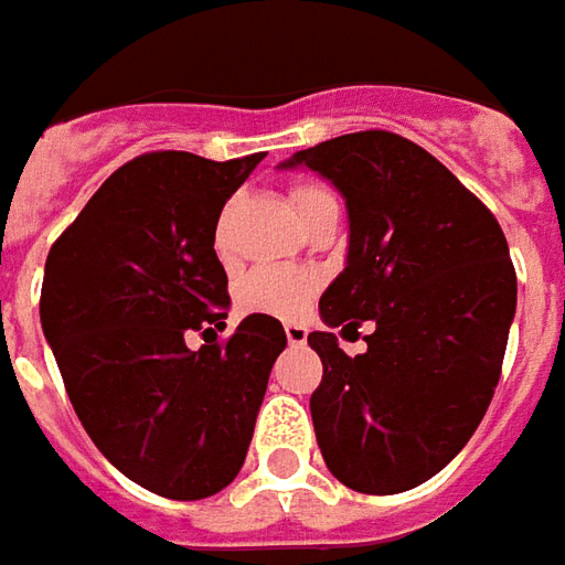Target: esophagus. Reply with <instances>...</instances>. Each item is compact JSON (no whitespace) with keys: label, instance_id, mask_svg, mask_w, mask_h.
<instances>
[{"label":"esophagus","instance_id":"1","mask_svg":"<svg viewBox=\"0 0 565 565\" xmlns=\"http://www.w3.org/2000/svg\"><path fill=\"white\" fill-rule=\"evenodd\" d=\"M284 334H287V341L294 343H306V338H309V331L302 328V324H284Z\"/></svg>","mask_w":565,"mask_h":565}]
</instances>
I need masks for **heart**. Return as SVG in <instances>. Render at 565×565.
I'll return each mask as SVG.
<instances>
[{
    "label": "heart",
    "instance_id": "obj_1",
    "mask_svg": "<svg viewBox=\"0 0 565 565\" xmlns=\"http://www.w3.org/2000/svg\"><path fill=\"white\" fill-rule=\"evenodd\" d=\"M324 200H331V193H324L316 184H297L290 190V203L297 209V215H306L309 209H316ZM212 246L218 253V259H231V237H227V209L222 218L215 222L212 231ZM319 290V278L312 271L300 268H281V265H263L253 268L237 287V306L253 316H271V319H300L309 309V302Z\"/></svg>",
    "mask_w": 565,
    "mask_h": 565
}]
</instances>
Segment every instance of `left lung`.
<instances>
[{
	"instance_id": "obj_1",
	"label": "left lung",
	"mask_w": 565,
	"mask_h": 565,
	"mask_svg": "<svg viewBox=\"0 0 565 565\" xmlns=\"http://www.w3.org/2000/svg\"><path fill=\"white\" fill-rule=\"evenodd\" d=\"M350 212L347 268L321 294L331 328H360L347 356L312 331L321 384L309 399L324 466L362 494L409 491L457 457L494 397L515 316V268L494 212L431 152L391 130L302 149Z\"/></svg>"
}]
</instances>
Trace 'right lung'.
I'll list each match as a JSON object with an SVG mask.
<instances>
[{"instance_id": "add662e5", "label": "right lung", "mask_w": 565, "mask_h": 565, "mask_svg": "<svg viewBox=\"0 0 565 565\" xmlns=\"http://www.w3.org/2000/svg\"><path fill=\"white\" fill-rule=\"evenodd\" d=\"M263 152L212 162L156 149L93 193L46 256L40 321L71 406L103 457L168 500H203L244 466L287 334L227 319L212 231ZM193 330L210 338L190 351Z\"/></svg>"}]
</instances>
